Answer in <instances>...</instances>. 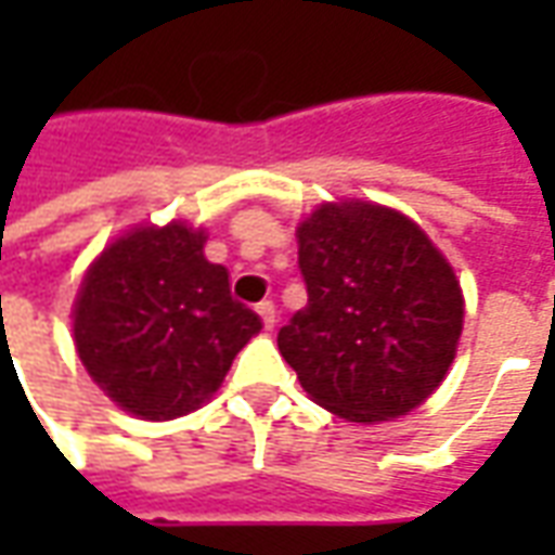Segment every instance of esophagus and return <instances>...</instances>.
Listing matches in <instances>:
<instances>
[{"instance_id": "obj_1", "label": "esophagus", "mask_w": 555, "mask_h": 555, "mask_svg": "<svg viewBox=\"0 0 555 555\" xmlns=\"http://www.w3.org/2000/svg\"><path fill=\"white\" fill-rule=\"evenodd\" d=\"M255 312L261 314V324H264V330H273V326H276V306H273L270 300L258 302V306H255Z\"/></svg>"}]
</instances>
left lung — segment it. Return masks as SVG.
Returning <instances> with one entry per match:
<instances>
[{
	"label": "left lung",
	"instance_id": "left-lung-1",
	"mask_svg": "<svg viewBox=\"0 0 555 555\" xmlns=\"http://www.w3.org/2000/svg\"><path fill=\"white\" fill-rule=\"evenodd\" d=\"M297 243L309 302L279 330V353L336 416H408L442 384L464 330L452 264L413 219L360 198L312 210Z\"/></svg>",
	"mask_w": 555,
	"mask_h": 555
}]
</instances>
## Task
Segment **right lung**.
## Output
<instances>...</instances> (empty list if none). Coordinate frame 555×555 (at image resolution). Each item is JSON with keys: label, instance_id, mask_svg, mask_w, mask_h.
I'll return each mask as SVG.
<instances>
[{"label": "right lung", "instance_id": "obj_1", "mask_svg": "<svg viewBox=\"0 0 555 555\" xmlns=\"http://www.w3.org/2000/svg\"><path fill=\"white\" fill-rule=\"evenodd\" d=\"M205 231L137 225L109 243L79 285L74 345L91 380L147 422L214 398L261 318L231 297L229 270L205 258Z\"/></svg>", "mask_w": 555, "mask_h": 555}]
</instances>
